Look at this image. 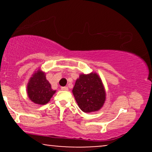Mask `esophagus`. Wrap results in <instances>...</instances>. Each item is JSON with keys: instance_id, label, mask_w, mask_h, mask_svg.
Segmentation results:
<instances>
[{"instance_id": "34e87169", "label": "esophagus", "mask_w": 152, "mask_h": 152, "mask_svg": "<svg viewBox=\"0 0 152 152\" xmlns=\"http://www.w3.org/2000/svg\"><path fill=\"white\" fill-rule=\"evenodd\" d=\"M61 90L62 91H68L69 90V88H68V86H63V87H61Z\"/></svg>"}]
</instances>
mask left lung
Instances as JSON below:
<instances>
[{"mask_svg":"<svg viewBox=\"0 0 152 152\" xmlns=\"http://www.w3.org/2000/svg\"><path fill=\"white\" fill-rule=\"evenodd\" d=\"M72 92L78 107L85 113L99 111L105 103V88L96 72L80 74Z\"/></svg>","mask_w":152,"mask_h":152,"instance_id":"8db88e82","label":"left lung"}]
</instances>
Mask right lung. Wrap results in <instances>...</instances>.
<instances>
[{
  "label": "right lung",
  "instance_id": "right-lung-1",
  "mask_svg": "<svg viewBox=\"0 0 152 152\" xmlns=\"http://www.w3.org/2000/svg\"><path fill=\"white\" fill-rule=\"evenodd\" d=\"M56 91L51 88L46 79V73L41 69L34 71L27 84V94L31 102L39 105H44L48 102Z\"/></svg>",
  "mask_w": 152,
  "mask_h": 152
}]
</instances>
